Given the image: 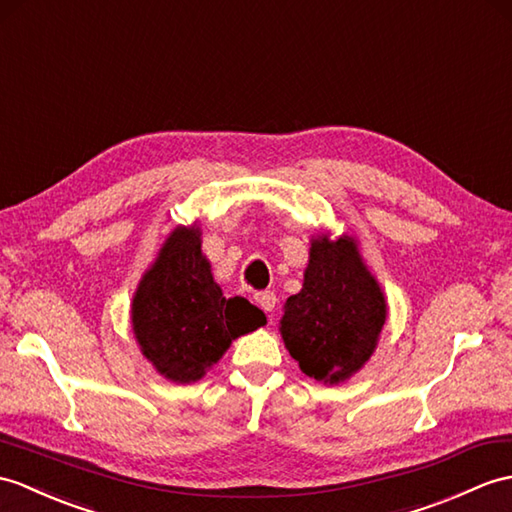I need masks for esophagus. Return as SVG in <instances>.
I'll list each match as a JSON object with an SVG mask.
<instances>
[{
	"mask_svg": "<svg viewBox=\"0 0 512 512\" xmlns=\"http://www.w3.org/2000/svg\"><path fill=\"white\" fill-rule=\"evenodd\" d=\"M255 303H257V305H259L261 310H264V312H272V310H275L277 296H275V292H270V290L257 292V294H255Z\"/></svg>",
	"mask_w": 512,
	"mask_h": 512,
	"instance_id": "34e87169",
	"label": "esophagus"
}]
</instances>
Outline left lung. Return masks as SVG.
<instances>
[{"label": "left lung", "instance_id": "8db88e82", "mask_svg": "<svg viewBox=\"0 0 512 512\" xmlns=\"http://www.w3.org/2000/svg\"><path fill=\"white\" fill-rule=\"evenodd\" d=\"M388 316L382 285L358 240L318 233L310 240L303 288L283 305L279 331L305 375L338 386L360 373L377 349Z\"/></svg>", "mask_w": 512, "mask_h": 512}]
</instances>
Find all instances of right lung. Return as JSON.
<instances>
[{
    "instance_id": "obj_1",
    "label": "right lung",
    "mask_w": 512,
    "mask_h": 512,
    "mask_svg": "<svg viewBox=\"0 0 512 512\" xmlns=\"http://www.w3.org/2000/svg\"><path fill=\"white\" fill-rule=\"evenodd\" d=\"M264 325L259 307L222 294L202 253L198 220L178 224L165 237L130 303L141 355L174 384L198 382L233 340Z\"/></svg>"
}]
</instances>
